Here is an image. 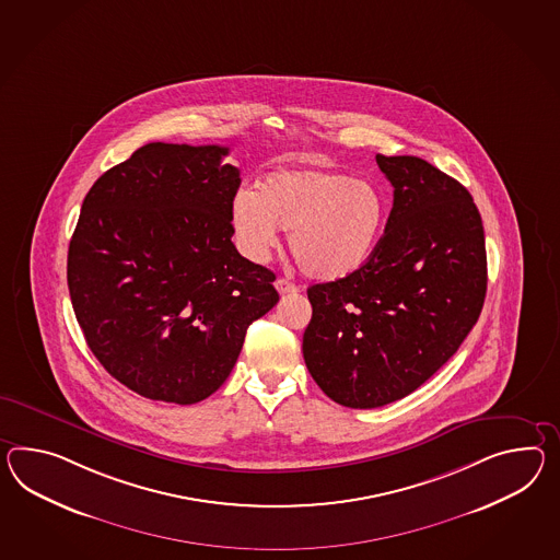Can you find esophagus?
Returning a JSON list of instances; mask_svg holds the SVG:
<instances>
[{
	"label": "esophagus",
	"instance_id": "34e87169",
	"mask_svg": "<svg viewBox=\"0 0 560 560\" xmlns=\"http://www.w3.org/2000/svg\"><path fill=\"white\" fill-rule=\"evenodd\" d=\"M275 287H277V291L281 293V295H289V293H298L300 291V287L295 285V283H291L289 279H277L275 281Z\"/></svg>",
	"mask_w": 560,
	"mask_h": 560
}]
</instances>
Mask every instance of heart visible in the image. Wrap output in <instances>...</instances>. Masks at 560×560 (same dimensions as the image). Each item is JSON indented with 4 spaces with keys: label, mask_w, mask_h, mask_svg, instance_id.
I'll return each instance as SVG.
<instances>
[{
    "label": "heart",
    "mask_w": 560,
    "mask_h": 560,
    "mask_svg": "<svg viewBox=\"0 0 560 560\" xmlns=\"http://www.w3.org/2000/svg\"><path fill=\"white\" fill-rule=\"evenodd\" d=\"M388 219V200L370 179L326 167H281L231 202L232 231L248 259H267L289 229V248L315 279H340L369 262Z\"/></svg>",
    "instance_id": "heart-1"
}]
</instances>
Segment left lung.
Here are the masks:
<instances>
[{
	"label": "left lung",
	"mask_w": 560,
	"mask_h": 560,
	"mask_svg": "<svg viewBox=\"0 0 560 560\" xmlns=\"http://www.w3.org/2000/svg\"><path fill=\"white\" fill-rule=\"evenodd\" d=\"M395 188L364 267L307 289L303 358L338 405L376 409L429 381L476 326L488 287L478 206L457 179L415 155H376Z\"/></svg>",
	"instance_id": "1"
}]
</instances>
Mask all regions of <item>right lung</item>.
<instances>
[{"mask_svg":"<svg viewBox=\"0 0 560 560\" xmlns=\"http://www.w3.org/2000/svg\"><path fill=\"white\" fill-rule=\"evenodd\" d=\"M229 148L148 143L96 179L70 238V301L91 352L151 400L217 393L275 275L232 245Z\"/></svg>","mask_w":560,"mask_h":560,"instance_id":"add662e5","label":"right lung"}]
</instances>
